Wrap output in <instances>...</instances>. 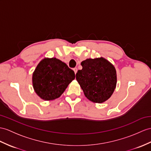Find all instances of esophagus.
I'll return each instance as SVG.
<instances>
[{"label":"esophagus","mask_w":151,"mask_h":151,"mask_svg":"<svg viewBox=\"0 0 151 151\" xmlns=\"http://www.w3.org/2000/svg\"><path fill=\"white\" fill-rule=\"evenodd\" d=\"M73 72H74L75 73H76L77 72H78V68H74L73 69Z\"/></svg>","instance_id":"1"}]
</instances>
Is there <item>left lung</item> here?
<instances>
[{"label":"left lung","instance_id":"8db88e82","mask_svg":"<svg viewBox=\"0 0 151 151\" xmlns=\"http://www.w3.org/2000/svg\"><path fill=\"white\" fill-rule=\"evenodd\" d=\"M76 73V79L84 95L95 103H102L110 98L116 84L114 66L104 58L86 59Z\"/></svg>","mask_w":151,"mask_h":151}]
</instances>
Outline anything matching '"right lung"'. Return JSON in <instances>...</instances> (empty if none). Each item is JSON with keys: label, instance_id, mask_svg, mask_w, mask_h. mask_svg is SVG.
I'll use <instances>...</instances> for the list:
<instances>
[{"label": "right lung", "instance_id": "right-lung-1", "mask_svg": "<svg viewBox=\"0 0 151 151\" xmlns=\"http://www.w3.org/2000/svg\"><path fill=\"white\" fill-rule=\"evenodd\" d=\"M74 79V72L63 61L44 58L32 73V86L40 98L52 101L60 97Z\"/></svg>", "mask_w": 151, "mask_h": 151}]
</instances>
